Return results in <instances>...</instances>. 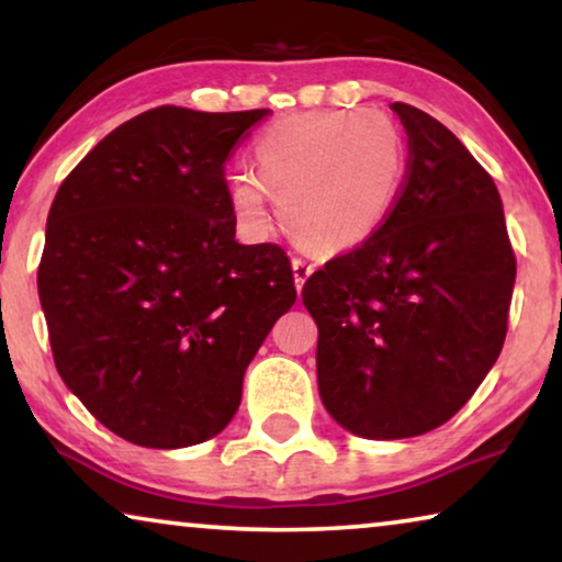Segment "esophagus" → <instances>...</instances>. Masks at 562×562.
Segmentation results:
<instances>
[{
  "mask_svg": "<svg viewBox=\"0 0 562 562\" xmlns=\"http://www.w3.org/2000/svg\"><path fill=\"white\" fill-rule=\"evenodd\" d=\"M291 268H294L296 289H302L306 279L314 273V263H310V260H304V258H291Z\"/></svg>",
  "mask_w": 562,
  "mask_h": 562,
  "instance_id": "34e87169",
  "label": "esophagus"
}]
</instances>
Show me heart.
Returning a JSON list of instances; mask_svg holds the SVG:
<instances>
[{
	"label": "heart",
	"instance_id": "obj_1",
	"mask_svg": "<svg viewBox=\"0 0 562 562\" xmlns=\"http://www.w3.org/2000/svg\"><path fill=\"white\" fill-rule=\"evenodd\" d=\"M252 158L256 173L227 176V202L245 233L271 229V193L289 233L319 252L350 250L379 233L406 179L402 130L363 110L279 120L252 143Z\"/></svg>",
	"mask_w": 562,
	"mask_h": 562
}]
</instances>
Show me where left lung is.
Masks as SVG:
<instances>
[{"label":"left lung","instance_id":"left-lung-1","mask_svg":"<svg viewBox=\"0 0 562 562\" xmlns=\"http://www.w3.org/2000/svg\"><path fill=\"white\" fill-rule=\"evenodd\" d=\"M391 110L409 137L402 196L302 291L322 404L368 440L425 435L473 396L502 352L517 279L494 179L442 122Z\"/></svg>","mask_w":562,"mask_h":562}]
</instances>
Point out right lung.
I'll return each instance as SVG.
<instances>
[{
	"label": "right lung",
	"mask_w": 562,
	"mask_h": 562,
	"mask_svg": "<svg viewBox=\"0 0 562 562\" xmlns=\"http://www.w3.org/2000/svg\"><path fill=\"white\" fill-rule=\"evenodd\" d=\"M268 110L156 106L112 130L48 212L37 294L53 360L122 440L220 435L273 322L296 302L279 245H240L225 160Z\"/></svg>",
	"instance_id": "1"
}]
</instances>
